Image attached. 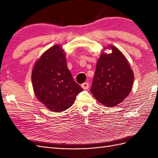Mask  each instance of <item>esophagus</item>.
Returning a JSON list of instances; mask_svg holds the SVG:
<instances>
[{"label":"esophagus","mask_w":158,"mask_h":158,"mask_svg":"<svg viewBox=\"0 0 158 158\" xmlns=\"http://www.w3.org/2000/svg\"><path fill=\"white\" fill-rule=\"evenodd\" d=\"M82 88L84 89H87L88 88H89V84L88 82H84L82 84Z\"/></svg>","instance_id":"esophagus-1"}]
</instances>
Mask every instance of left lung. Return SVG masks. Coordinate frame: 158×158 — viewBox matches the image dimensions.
<instances>
[{
	"instance_id": "8db88e82",
	"label": "left lung",
	"mask_w": 158,
	"mask_h": 158,
	"mask_svg": "<svg viewBox=\"0 0 158 158\" xmlns=\"http://www.w3.org/2000/svg\"><path fill=\"white\" fill-rule=\"evenodd\" d=\"M107 48L112 52L109 54L102 52L90 91L99 102L113 107L122 102L131 92L134 73L126 57L117 47L109 45Z\"/></svg>"
}]
</instances>
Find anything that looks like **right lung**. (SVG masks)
I'll use <instances>...</instances> for the list:
<instances>
[{
	"instance_id": "add662e5",
	"label": "right lung",
	"mask_w": 158,
	"mask_h": 158,
	"mask_svg": "<svg viewBox=\"0 0 158 158\" xmlns=\"http://www.w3.org/2000/svg\"><path fill=\"white\" fill-rule=\"evenodd\" d=\"M31 82L36 98L52 111L62 112L74 103L83 89L75 82L66 65L64 50L55 45L33 66Z\"/></svg>"
}]
</instances>
